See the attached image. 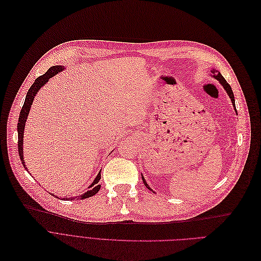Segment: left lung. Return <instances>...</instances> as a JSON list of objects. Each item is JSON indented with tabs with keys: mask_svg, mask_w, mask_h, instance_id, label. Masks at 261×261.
Listing matches in <instances>:
<instances>
[{
	"mask_svg": "<svg viewBox=\"0 0 261 261\" xmlns=\"http://www.w3.org/2000/svg\"><path fill=\"white\" fill-rule=\"evenodd\" d=\"M213 73H214V77H216L220 83H221V85L224 87V89L226 90V92L228 93V95H229V97H230V100H231V103H232V105H233V108H234V110H236V106H234V97H233V92H232V90H231V87L229 86V84L225 81V79L222 76V74H220L218 71H216V70H214L213 71ZM237 111V110H236ZM142 180H143V184L145 185V187L147 188V189H150L151 191H153L150 187H148V185L146 184V181H145V179H144V177L142 176Z\"/></svg>",
	"mask_w": 261,
	"mask_h": 261,
	"instance_id": "obj_1",
	"label": "left lung"
}]
</instances>
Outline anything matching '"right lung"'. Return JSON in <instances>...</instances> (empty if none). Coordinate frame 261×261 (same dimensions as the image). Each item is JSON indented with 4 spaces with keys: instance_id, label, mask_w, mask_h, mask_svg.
Returning a JSON list of instances; mask_svg holds the SVG:
<instances>
[{
    "instance_id": "add662e5",
    "label": "right lung",
    "mask_w": 261,
    "mask_h": 261,
    "mask_svg": "<svg viewBox=\"0 0 261 261\" xmlns=\"http://www.w3.org/2000/svg\"><path fill=\"white\" fill-rule=\"evenodd\" d=\"M64 67L63 66H54L49 68L43 75L37 77L34 82V84L32 85L31 88L29 89V92L27 94L25 97V101H24V104L22 106V109L20 111V116H19V122H18V151H19V156L21 159V163L23 165V167L27 169L25 165H24V159H23V132H24V124L27 122V118L28 115L30 113V108L31 105L34 101V96L36 95V93L38 92V90L41 88V87L49 80L52 76H54L55 74H57L58 72L63 71ZM28 170V169H27ZM101 179V172L98 173L97 176L95 177V179L93 180V182L91 184V186L89 188H91L89 191H87L86 193H84L83 195H80L79 197H74V200L75 198H80V200H83V198H87V197H90L93 196L98 190L101 188V185H98V180ZM68 200V198H66Z\"/></svg>"
}]
</instances>
